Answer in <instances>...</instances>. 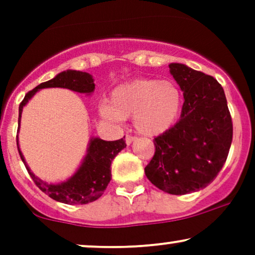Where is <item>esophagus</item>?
Listing matches in <instances>:
<instances>
[{
	"mask_svg": "<svg viewBox=\"0 0 255 255\" xmlns=\"http://www.w3.org/2000/svg\"><path fill=\"white\" fill-rule=\"evenodd\" d=\"M134 140H135V136L129 135V134H128V135H126V144L127 145H130Z\"/></svg>",
	"mask_w": 255,
	"mask_h": 255,
	"instance_id": "1",
	"label": "esophagus"
}]
</instances>
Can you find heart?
I'll return each mask as SVG.
<instances>
[{
	"mask_svg": "<svg viewBox=\"0 0 255 255\" xmlns=\"http://www.w3.org/2000/svg\"><path fill=\"white\" fill-rule=\"evenodd\" d=\"M181 90L170 80L137 79L114 90L111 105L104 103V118L121 121L133 118L134 128L147 136L159 135L174 126L182 110Z\"/></svg>",
	"mask_w": 255,
	"mask_h": 255,
	"instance_id": "obj_1",
	"label": "heart"
}]
</instances>
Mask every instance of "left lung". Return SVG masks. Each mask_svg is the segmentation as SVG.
Wrapping results in <instances>:
<instances>
[{"mask_svg":"<svg viewBox=\"0 0 255 255\" xmlns=\"http://www.w3.org/2000/svg\"><path fill=\"white\" fill-rule=\"evenodd\" d=\"M169 68L184 103L180 120L154 137L156 151L145 174L160 191L182 195L205 188L223 168L233 122L223 87L215 78L182 63Z\"/></svg>","mask_w":255,"mask_h":255,"instance_id":"1","label":"left lung"}]
</instances>
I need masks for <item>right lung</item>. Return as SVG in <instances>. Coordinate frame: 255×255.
Listing matches in <instances>:
<instances>
[{
	"mask_svg": "<svg viewBox=\"0 0 255 255\" xmlns=\"http://www.w3.org/2000/svg\"><path fill=\"white\" fill-rule=\"evenodd\" d=\"M49 87H61V89H68L79 93L91 95L95 91V83H93L92 75L89 73L68 69V71L61 72L51 80L38 85L30 92L26 93L24 101L19 105V128L17 129H20V120H21L22 109L25 105L38 91L49 89ZM16 145L21 160L24 162L28 174L38 188L54 200L69 205L89 204L102 197L111 180V162L118 156L119 152L127 146L124 137L115 141H105L99 137H91L87 145V153L78 170L68 180L55 184L40 180L31 171L20 151L17 136Z\"/></svg>",
	"mask_w": 255,
	"mask_h": 255,
	"instance_id": "1",
	"label": "right lung"
}]
</instances>
